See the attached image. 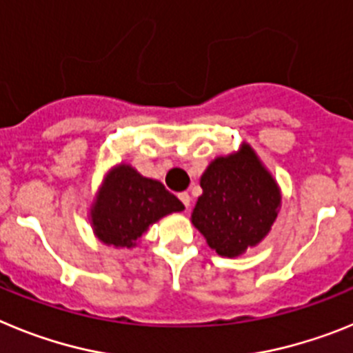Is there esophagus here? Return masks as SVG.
<instances>
[{"mask_svg":"<svg viewBox=\"0 0 353 353\" xmlns=\"http://www.w3.org/2000/svg\"><path fill=\"white\" fill-rule=\"evenodd\" d=\"M179 198H180V201L183 203V207L189 210V207H191V196H189V192H180Z\"/></svg>","mask_w":353,"mask_h":353,"instance_id":"1","label":"esophagus"}]
</instances>
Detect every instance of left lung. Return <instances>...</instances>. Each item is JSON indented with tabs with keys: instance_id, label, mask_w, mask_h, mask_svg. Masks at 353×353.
I'll return each mask as SVG.
<instances>
[{
	"instance_id": "1",
	"label": "left lung",
	"mask_w": 353,
	"mask_h": 353,
	"mask_svg": "<svg viewBox=\"0 0 353 353\" xmlns=\"http://www.w3.org/2000/svg\"><path fill=\"white\" fill-rule=\"evenodd\" d=\"M192 224L221 256H239L256 245L277 217L281 196L251 146L219 157L201 176Z\"/></svg>"
}]
</instances>
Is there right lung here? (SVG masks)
Here are the masks:
<instances>
[{
	"label": "right lung",
	"mask_w": 353,
	"mask_h": 353,
	"mask_svg": "<svg viewBox=\"0 0 353 353\" xmlns=\"http://www.w3.org/2000/svg\"><path fill=\"white\" fill-rule=\"evenodd\" d=\"M180 210L182 201L161 182L121 164L109 174L93 205V230L104 244L132 248L150 224Z\"/></svg>",
	"instance_id": "right-lung-1"
}]
</instances>
